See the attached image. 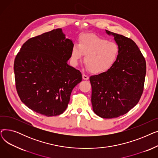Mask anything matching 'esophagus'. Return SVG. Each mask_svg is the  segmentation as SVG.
Instances as JSON below:
<instances>
[{
    "label": "esophagus",
    "instance_id": "34e87169",
    "mask_svg": "<svg viewBox=\"0 0 158 158\" xmlns=\"http://www.w3.org/2000/svg\"><path fill=\"white\" fill-rule=\"evenodd\" d=\"M82 79H83L84 80H88V79H89V77L85 74H82Z\"/></svg>",
    "mask_w": 158,
    "mask_h": 158
}]
</instances>
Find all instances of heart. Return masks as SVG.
Wrapping results in <instances>:
<instances>
[{
    "mask_svg": "<svg viewBox=\"0 0 158 158\" xmlns=\"http://www.w3.org/2000/svg\"><path fill=\"white\" fill-rule=\"evenodd\" d=\"M118 52L116 43L95 35L85 34L79 38V44H74L72 47L71 63L73 66H77L84 54L88 69L93 73H102L113 66Z\"/></svg>",
    "mask_w": 158,
    "mask_h": 158,
    "instance_id": "obj_1",
    "label": "heart"
}]
</instances>
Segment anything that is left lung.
Here are the masks:
<instances>
[{
  "label": "left lung",
  "instance_id": "8db88e82",
  "mask_svg": "<svg viewBox=\"0 0 158 158\" xmlns=\"http://www.w3.org/2000/svg\"><path fill=\"white\" fill-rule=\"evenodd\" d=\"M118 46L117 61L107 71L89 77L94 113L104 118L127 113L139 101L143 91L146 63L131 39L106 30Z\"/></svg>",
  "mask_w": 158,
  "mask_h": 158
}]
</instances>
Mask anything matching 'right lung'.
<instances>
[{
  "mask_svg": "<svg viewBox=\"0 0 158 158\" xmlns=\"http://www.w3.org/2000/svg\"><path fill=\"white\" fill-rule=\"evenodd\" d=\"M72 40L62 29L29 39L14 62L16 90L29 109L47 117L63 113L82 74L68 64Z\"/></svg>",
  "mask_w": 158,
  "mask_h": 158,
  "instance_id": "1",
  "label": "right lung"
}]
</instances>
